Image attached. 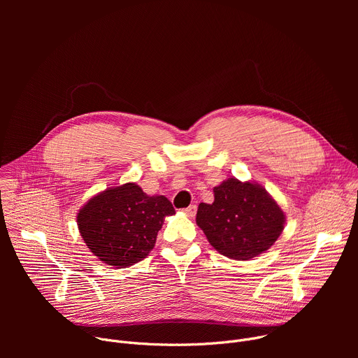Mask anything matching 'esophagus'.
<instances>
[{"instance_id": "34e87169", "label": "esophagus", "mask_w": 358, "mask_h": 358, "mask_svg": "<svg viewBox=\"0 0 358 358\" xmlns=\"http://www.w3.org/2000/svg\"><path fill=\"white\" fill-rule=\"evenodd\" d=\"M184 213L188 215V217H195V214H196V206H189V207H187L185 210H184Z\"/></svg>"}]
</instances>
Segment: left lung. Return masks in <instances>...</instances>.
<instances>
[{
  "mask_svg": "<svg viewBox=\"0 0 358 358\" xmlns=\"http://www.w3.org/2000/svg\"><path fill=\"white\" fill-rule=\"evenodd\" d=\"M285 213L268 191L232 177L214 187V202H201L196 225L229 259L248 261L268 250L285 228Z\"/></svg>",
  "mask_w": 358,
  "mask_h": 358,
  "instance_id": "8db88e82",
  "label": "left lung"
}]
</instances>
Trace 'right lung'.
<instances>
[{
    "instance_id": "obj_1",
    "label": "right lung",
    "mask_w": 358,
    "mask_h": 358,
    "mask_svg": "<svg viewBox=\"0 0 358 358\" xmlns=\"http://www.w3.org/2000/svg\"><path fill=\"white\" fill-rule=\"evenodd\" d=\"M176 214L164 195H147L134 182L106 188L78 213V228L86 246L101 262L127 268L155 248L164 218Z\"/></svg>"
}]
</instances>
